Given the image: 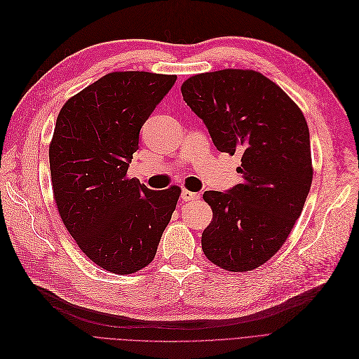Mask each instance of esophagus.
I'll use <instances>...</instances> for the list:
<instances>
[{"label":"esophagus","instance_id":"1","mask_svg":"<svg viewBox=\"0 0 359 359\" xmlns=\"http://www.w3.org/2000/svg\"><path fill=\"white\" fill-rule=\"evenodd\" d=\"M181 198H182V201H194V200H198V198H200V194H198V193L189 191V190H182Z\"/></svg>","mask_w":359,"mask_h":359}]
</instances>
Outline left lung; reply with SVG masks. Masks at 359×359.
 I'll return each instance as SVG.
<instances>
[{"label":"left lung","instance_id":"obj_1","mask_svg":"<svg viewBox=\"0 0 359 359\" xmlns=\"http://www.w3.org/2000/svg\"><path fill=\"white\" fill-rule=\"evenodd\" d=\"M181 92L216 149L241 155V184L203 194L213 210L203 252L225 270H252L283 245L310 193L309 126L278 84L252 70L197 74Z\"/></svg>","mask_w":359,"mask_h":359}]
</instances>
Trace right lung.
I'll return each instance as SVG.
<instances>
[{
    "label": "right lung",
    "instance_id": "right-lung-1",
    "mask_svg": "<svg viewBox=\"0 0 359 359\" xmlns=\"http://www.w3.org/2000/svg\"><path fill=\"white\" fill-rule=\"evenodd\" d=\"M177 76L116 72L65 102L49 146L60 216L99 267L130 275L153 259L180 198V187L155 191L127 170L143 124Z\"/></svg>",
    "mask_w": 359,
    "mask_h": 359
}]
</instances>
